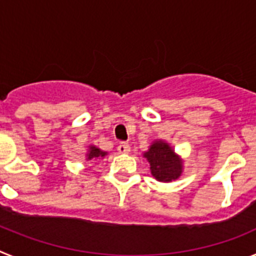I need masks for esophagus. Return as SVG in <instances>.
Segmentation results:
<instances>
[{"mask_svg": "<svg viewBox=\"0 0 256 256\" xmlns=\"http://www.w3.org/2000/svg\"><path fill=\"white\" fill-rule=\"evenodd\" d=\"M118 151L120 154H128L130 151V146L126 142H122V144H118Z\"/></svg>", "mask_w": 256, "mask_h": 256, "instance_id": "1", "label": "esophagus"}]
</instances>
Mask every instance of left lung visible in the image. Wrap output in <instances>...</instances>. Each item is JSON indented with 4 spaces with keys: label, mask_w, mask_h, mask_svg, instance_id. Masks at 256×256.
Returning a JSON list of instances; mask_svg holds the SVG:
<instances>
[{
    "label": "left lung",
    "mask_w": 256,
    "mask_h": 256,
    "mask_svg": "<svg viewBox=\"0 0 256 256\" xmlns=\"http://www.w3.org/2000/svg\"><path fill=\"white\" fill-rule=\"evenodd\" d=\"M144 156L150 162L151 174L160 182L177 180L182 173V162L165 142H154Z\"/></svg>",
    "instance_id": "obj_1"
}]
</instances>
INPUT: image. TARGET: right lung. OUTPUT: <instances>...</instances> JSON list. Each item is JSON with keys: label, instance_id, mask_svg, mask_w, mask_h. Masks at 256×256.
<instances>
[{"label": "right lung", "instance_id": "add662e5", "mask_svg": "<svg viewBox=\"0 0 256 256\" xmlns=\"http://www.w3.org/2000/svg\"><path fill=\"white\" fill-rule=\"evenodd\" d=\"M106 152H104V151H101L100 148H90V152L87 154L88 156V160H92V159H97V158H102V156H105Z\"/></svg>", "mask_w": 256, "mask_h": 256}]
</instances>
